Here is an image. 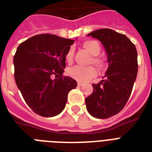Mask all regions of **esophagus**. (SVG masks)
I'll return each instance as SVG.
<instances>
[{
	"mask_svg": "<svg viewBox=\"0 0 152 152\" xmlns=\"http://www.w3.org/2000/svg\"><path fill=\"white\" fill-rule=\"evenodd\" d=\"M77 85H78L79 87H81V86L83 85V83H81V82H78V83H77Z\"/></svg>",
	"mask_w": 152,
	"mask_h": 152,
	"instance_id": "esophagus-1",
	"label": "esophagus"
}]
</instances>
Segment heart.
Instances as JSON below:
<instances>
[{"label": "heart", "mask_w": 152, "mask_h": 152, "mask_svg": "<svg viewBox=\"0 0 152 152\" xmlns=\"http://www.w3.org/2000/svg\"><path fill=\"white\" fill-rule=\"evenodd\" d=\"M83 46L91 54L93 55L91 62H93V64L95 66H97L99 69H102L105 64L104 61L101 57L97 56L99 54L101 51V46L99 42L95 40H88L83 42ZM72 59H73V49L70 48L65 54V61L70 64L72 62ZM68 75L71 78L79 82H86L96 76V70L93 66L83 67L76 65L68 70Z\"/></svg>", "instance_id": "1"}]
</instances>
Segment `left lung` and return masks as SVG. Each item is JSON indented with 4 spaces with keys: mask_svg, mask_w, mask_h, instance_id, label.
Masks as SVG:
<instances>
[{
    "mask_svg": "<svg viewBox=\"0 0 152 152\" xmlns=\"http://www.w3.org/2000/svg\"><path fill=\"white\" fill-rule=\"evenodd\" d=\"M88 35L102 43L109 67L103 80L92 84L86 107L92 117L105 119L119 113L129 99L138 71L137 51L125 34L111 29L96 30Z\"/></svg>",
    "mask_w": 152,
    "mask_h": 152,
    "instance_id": "8db88e82",
    "label": "left lung"
}]
</instances>
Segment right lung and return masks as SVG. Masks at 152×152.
I'll return each instance as SVG.
<instances>
[{"instance_id": "add662e5", "label": "right lung", "mask_w": 152, "mask_h": 152, "mask_svg": "<svg viewBox=\"0 0 152 152\" xmlns=\"http://www.w3.org/2000/svg\"><path fill=\"white\" fill-rule=\"evenodd\" d=\"M74 40L54 34L34 35L18 46L14 76L26 103L42 117H54L65 107L68 94L77 83L63 76L65 54ZM53 76L58 78L53 80Z\"/></svg>"}]
</instances>
